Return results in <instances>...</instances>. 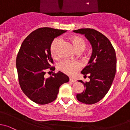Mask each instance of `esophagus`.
Listing matches in <instances>:
<instances>
[{
    "mask_svg": "<svg viewBox=\"0 0 130 130\" xmlns=\"http://www.w3.org/2000/svg\"><path fill=\"white\" fill-rule=\"evenodd\" d=\"M69 81H70L71 82L74 83V82H76V80L75 79H74V78H71V77H70V78H69Z\"/></svg>",
    "mask_w": 130,
    "mask_h": 130,
    "instance_id": "34e87169",
    "label": "esophagus"
}]
</instances>
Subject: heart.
<instances>
[{"instance_id": "b5f03b06", "label": "heart", "mask_w": 130, "mask_h": 130, "mask_svg": "<svg viewBox=\"0 0 130 130\" xmlns=\"http://www.w3.org/2000/svg\"><path fill=\"white\" fill-rule=\"evenodd\" d=\"M74 49L77 52H82L86 47V42L82 38L79 37H73L71 38ZM61 40L59 38H56L52 41L50 45V53L53 58L57 57V49ZM81 68V64L77 61L70 60H63L57 65V68L59 71L68 75H73Z\"/></svg>"}]
</instances>
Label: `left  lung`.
<instances>
[{
	"mask_svg": "<svg viewBox=\"0 0 130 130\" xmlns=\"http://www.w3.org/2000/svg\"><path fill=\"white\" fill-rule=\"evenodd\" d=\"M84 35L90 42L93 49L90 60L81 73L90 81L83 82L85 89L76 94L79 101L92 105L100 101L107 94L114 80L116 70V56L110 41L100 32L93 29H79L73 30Z\"/></svg>",
	"mask_w": 130,
	"mask_h": 130,
	"instance_id": "left-lung-1",
	"label": "left lung"
}]
</instances>
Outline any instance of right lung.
Wrapping results in <instances>:
<instances>
[{
	"label": "right lung",
	"mask_w": 130,
	"mask_h": 130,
	"mask_svg": "<svg viewBox=\"0 0 130 130\" xmlns=\"http://www.w3.org/2000/svg\"><path fill=\"white\" fill-rule=\"evenodd\" d=\"M66 32L51 27L39 28L25 39L17 54L16 68L21 89L31 101L39 105L54 101L59 87L69 80L61 71L47 78L44 76L47 69H55L51 68L53 63L51 44L55 37Z\"/></svg>",
	"instance_id": "add662e5"
}]
</instances>
